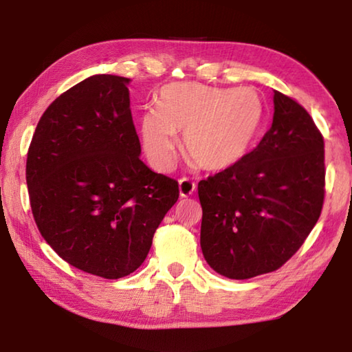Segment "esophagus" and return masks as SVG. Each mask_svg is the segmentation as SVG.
Instances as JSON below:
<instances>
[{
	"mask_svg": "<svg viewBox=\"0 0 352 352\" xmlns=\"http://www.w3.org/2000/svg\"><path fill=\"white\" fill-rule=\"evenodd\" d=\"M178 189H180L182 197H190L195 190V183L190 182L189 178H182V180L178 182Z\"/></svg>",
	"mask_w": 352,
	"mask_h": 352,
	"instance_id": "esophagus-1",
	"label": "esophagus"
}]
</instances>
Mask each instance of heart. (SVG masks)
Wrapping results in <instances>:
<instances>
[{
    "mask_svg": "<svg viewBox=\"0 0 352 352\" xmlns=\"http://www.w3.org/2000/svg\"><path fill=\"white\" fill-rule=\"evenodd\" d=\"M263 104L254 89L214 87L201 82H172L162 87L157 107L140 118L146 157L158 170L172 168L177 132L183 149L204 170H225L251 151Z\"/></svg>",
    "mask_w": 352,
    "mask_h": 352,
    "instance_id": "1",
    "label": "heart"
}]
</instances>
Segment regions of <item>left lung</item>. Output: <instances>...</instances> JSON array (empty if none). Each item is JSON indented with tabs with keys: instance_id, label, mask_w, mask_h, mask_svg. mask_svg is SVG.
I'll use <instances>...</instances> for the list:
<instances>
[{
	"instance_id": "8db88e82",
	"label": "left lung",
	"mask_w": 352,
	"mask_h": 352,
	"mask_svg": "<svg viewBox=\"0 0 352 352\" xmlns=\"http://www.w3.org/2000/svg\"><path fill=\"white\" fill-rule=\"evenodd\" d=\"M324 172L323 135L314 120L274 91L272 126L257 148L198 183L208 265L235 280L283 266L320 217Z\"/></svg>"
}]
</instances>
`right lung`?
Returning a JSON list of instances; mask_svg holds the SVG:
<instances>
[{
  "instance_id": "add662e5",
  "label": "right lung",
  "mask_w": 352,
  "mask_h": 352,
  "mask_svg": "<svg viewBox=\"0 0 352 352\" xmlns=\"http://www.w3.org/2000/svg\"><path fill=\"white\" fill-rule=\"evenodd\" d=\"M129 81L94 75L61 94L38 121L25 163L43 239L69 265L111 280L142 266L180 195L174 178L140 160Z\"/></svg>"
}]
</instances>
